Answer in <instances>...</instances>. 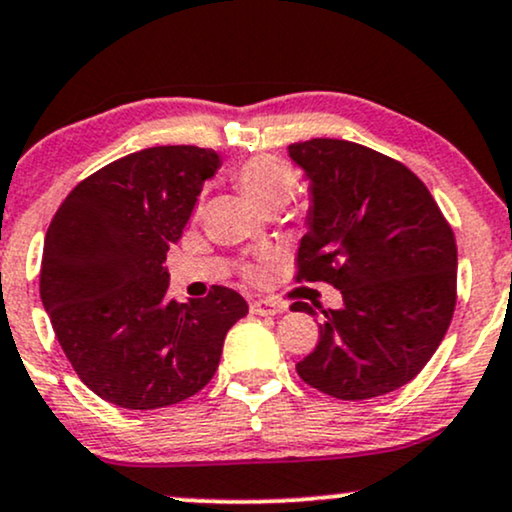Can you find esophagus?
<instances>
[{"mask_svg":"<svg viewBox=\"0 0 512 512\" xmlns=\"http://www.w3.org/2000/svg\"><path fill=\"white\" fill-rule=\"evenodd\" d=\"M287 306L280 304V301L273 299H256L251 301V313L254 315H277V313H285Z\"/></svg>","mask_w":512,"mask_h":512,"instance_id":"esophagus-1","label":"esophagus"}]
</instances>
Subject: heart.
Segmentation results:
<instances>
[{"label":"heart","instance_id":"obj_1","mask_svg":"<svg viewBox=\"0 0 512 512\" xmlns=\"http://www.w3.org/2000/svg\"><path fill=\"white\" fill-rule=\"evenodd\" d=\"M232 180L261 211L268 206H285L299 185L296 170L277 156H254V159L244 161L232 173ZM261 273L263 270L258 266L246 268V275L251 280H258Z\"/></svg>","mask_w":512,"mask_h":512}]
</instances>
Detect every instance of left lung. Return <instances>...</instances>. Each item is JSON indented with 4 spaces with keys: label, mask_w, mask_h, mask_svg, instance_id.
Returning a JSON list of instances; mask_svg holds the SVG:
<instances>
[{
    "label": "left lung",
    "mask_w": 512,
    "mask_h": 512,
    "mask_svg": "<svg viewBox=\"0 0 512 512\" xmlns=\"http://www.w3.org/2000/svg\"><path fill=\"white\" fill-rule=\"evenodd\" d=\"M287 151L311 192L296 282H330L344 301L337 311L294 301L292 311L320 320L296 372L334 399L389 394L425 368L451 325V225L418 175L380 151L327 137Z\"/></svg>",
    "instance_id": "obj_1"
}]
</instances>
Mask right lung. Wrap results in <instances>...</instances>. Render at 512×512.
<instances>
[{"mask_svg": "<svg viewBox=\"0 0 512 512\" xmlns=\"http://www.w3.org/2000/svg\"><path fill=\"white\" fill-rule=\"evenodd\" d=\"M218 168L216 151L189 144L135 151L82 180L52 218L44 311L80 380L113 406L154 410L197 394L249 313L227 287L168 299L166 254Z\"/></svg>", "mask_w": 512, "mask_h": 512, "instance_id": "obj_1", "label": "right lung"}]
</instances>
